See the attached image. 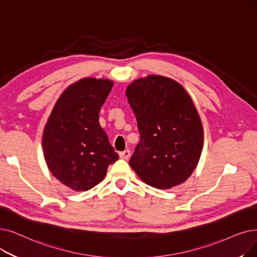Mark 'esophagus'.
Instances as JSON below:
<instances>
[{
	"mask_svg": "<svg viewBox=\"0 0 257 257\" xmlns=\"http://www.w3.org/2000/svg\"><path fill=\"white\" fill-rule=\"evenodd\" d=\"M119 158L122 160H128L130 158V151L129 150H125V151H120L118 153Z\"/></svg>",
	"mask_w": 257,
	"mask_h": 257,
	"instance_id": "obj_1",
	"label": "esophagus"
}]
</instances>
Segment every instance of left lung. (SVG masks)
Here are the masks:
<instances>
[{
    "mask_svg": "<svg viewBox=\"0 0 257 257\" xmlns=\"http://www.w3.org/2000/svg\"><path fill=\"white\" fill-rule=\"evenodd\" d=\"M126 96L141 135L130 167L153 188L183 184L204 146L203 124L191 96L180 83L154 74L133 81Z\"/></svg>",
    "mask_w": 257,
    "mask_h": 257,
    "instance_id": "8db88e82",
    "label": "left lung"
}]
</instances>
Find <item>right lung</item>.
<instances>
[{
  "label": "right lung",
  "mask_w": 257,
  "mask_h": 257,
  "mask_svg": "<svg viewBox=\"0 0 257 257\" xmlns=\"http://www.w3.org/2000/svg\"><path fill=\"white\" fill-rule=\"evenodd\" d=\"M113 86L108 79L85 77L67 87L44 127L42 147L48 169L63 185L87 191L101 183L118 160L98 113Z\"/></svg>",
  "instance_id": "right-lung-1"
}]
</instances>
